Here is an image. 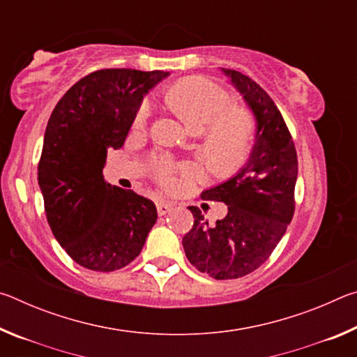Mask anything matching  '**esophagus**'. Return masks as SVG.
Instances as JSON below:
<instances>
[{
	"instance_id": "obj_1",
	"label": "esophagus",
	"mask_w": 357,
	"mask_h": 357,
	"mask_svg": "<svg viewBox=\"0 0 357 357\" xmlns=\"http://www.w3.org/2000/svg\"><path fill=\"white\" fill-rule=\"evenodd\" d=\"M172 209H173L172 203H167V202L157 203V214H159V215H165V214L170 213Z\"/></svg>"
}]
</instances>
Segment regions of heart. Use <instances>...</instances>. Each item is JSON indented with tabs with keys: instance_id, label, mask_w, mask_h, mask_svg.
I'll list each match as a JSON object with an SVG mask.
<instances>
[{
	"instance_id": "heart-1",
	"label": "heart",
	"mask_w": 357,
	"mask_h": 357,
	"mask_svg": "<svg viewBox=\"0 0 357 357\" xmlns=\"http://www.w3.org/2000/svg\"><path fill=\"white\" fill-rule=\"evenodd\" d=\"M168 105L192 132H203L204 154L217 170H234L245 159L252 140V121L243 110H228L229 98L220 86L204 78H187L173 84L167 94ZM151 116V102L138 108L134 128L142 129ZM160 178L173 184L172 172L164 168Z\"/></svg>"
}]
</instances>
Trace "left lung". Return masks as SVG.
I'll use <instances>...</instances> for the list:
<instances>
[{
	"mask_svg": "<svg viewBox=\"0 0 357 357\" xmlns=\"http://www.w3.org/2000/svg\"><path fill=\"white\" fill-rule=\"evenodd\" d=\"M255 118V140L245 165L202 192L203 200L228 206L211 223L189 206L193 227L183 238L185 257L215 280L238 279L259 268L279 244L294 213L298 155L279 108L269 94L238 70L220 68Z\"/></svg>",
	"mask_w": 357,
	"mask_h": 357,
	"instance_id": "8db88e82",
	"label": "left lung"
}]
</instances>
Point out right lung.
Masks as SVG:
<instances>
[{
    "label": "right lung",
    "mask_w": 357,
    "mask_h": 357,
    "mask_svg": "<svg viewBox=\"0 0 357 357\" xmlns=\"http://www.w3.org/2000/svg\"><path fill=\"white\" fill-rule=\"evenodd\" d=\"M168 72L102 69L78 80L48 119L38 181L53 236L83 268L110 273L140 255L155 204L104 179L143 98Z\"/></svg>",
    "instance_id": "obj_1"
}]
</instances>
